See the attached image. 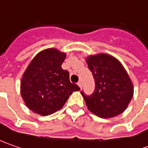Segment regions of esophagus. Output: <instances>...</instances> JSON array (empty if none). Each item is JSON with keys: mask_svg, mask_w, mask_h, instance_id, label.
<instances>
[{"mask_svg": "<svg viewBox=\"0 0 148 148\" xmlns=\"http://www.w3.org/2000/svg\"><path fill=\"white\" fill-rule=\"evenodd\" d=\"M78 85H79V87L80 88H82V85H83V84H82V81H79V82H78Z\"/></svg>", "mask_w": 148, "mask_h": 148, "instance_id": "1", "label": "esophagus"}]
</instances>
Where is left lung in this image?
Segmentation results:
<instances>
[{"mask_svg":"<svg viewBox=\"0 0 148 148\" xmlns=\"http://www.w3.org/2000/svg\"><path fill=\"white\" fill-rule=\"evenodd\" d=\"M86 60L96 86L90 96L81 92L88 109L101 118L124 112L133 97L134 87L123 65L107 54L90 56Z\"/></svg>","mask_w":148,"mask_h":148,"instance_id":"1","label":"left lung"}]
</instances>
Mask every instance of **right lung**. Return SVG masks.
I'll list each match as a JSON object with an SVG mask.
<instances>
[{
    "mask_svg": "<svg viewBox=\"0 0 148 148\" xmlns=\"http://www.w3.org/2000/svg\"><path fill=\"white\" fill-rule=\"evenodd\" d=\"M66 54L55 48L39 52L23 73L20 84L21 96L28 108L41 115L60 110L79 87L69 81V74L61 64Z\"/></svg>",
    "mask_w": 148,
    "mask_h": 148,
    "instance_id": "obj_1",
    "label": "right lung"
}]
</instances>
